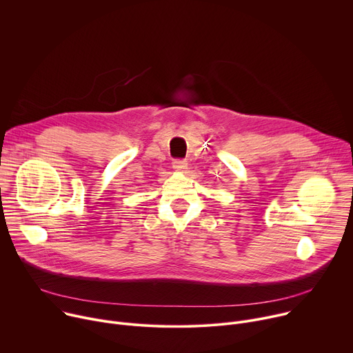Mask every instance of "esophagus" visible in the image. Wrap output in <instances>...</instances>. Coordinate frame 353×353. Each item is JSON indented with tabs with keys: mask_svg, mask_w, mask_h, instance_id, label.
<instances>
[{
	"mask_svg": "<svg viewBox=\"0 0 353 353\" xmlns=\"http://www.w3.org/2000/svg\"><path fill=\"white\" fill-rule=\"evenodd\" d=\"M172 166H173V169H174V170L181 172V170L187 169V162H185V161H183V159H174V161H173V163H172Z\"/></svg>",
	"mask_w": 353,
	"mask_h": 353,
	"instance_id": "34e87169",
	"label": "esophagus"
}]
</instances>
